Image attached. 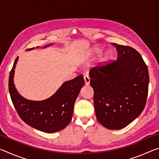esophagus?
I'll list each match as a JSON object with an SVG mask.
<instances>
[{"label":"esophagus","instance_id":"obj_1","mask_svg":"<svg viewBox=\"0 0 159 159\" xmlns=\"http://www.w3.org/2000/svg\"><path fill=\"white\" fill-rule=\"evenodd\" d=\"M90 78L88 76H87V75H85L84 76V82H85V84L86 85H88L90 84Z\"/></svg>","mask_w":159,"mask_h":159}]
</instances>
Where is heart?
<instances>
[{
    "mask_svg": "<svg viewBox=\"0 0 159 159\" xmlns=\"http://www.w3.org/2000/svg\"><path fill=\"white\" fill-rule=\"evenodd\" d=\"M102 51H103V50H102L101 48L96 47L92 50V54L95 56V57H98V56L101 55ZM112 57H113V52L111 51H109V50L107 51V52L104 54L103 57H102L101 61L102 62H104V63L108 62V61H109L111 60Z\"/></svg>",
    "mask_w": 159,
    "mask_h": 159,
    "instance_id": "heart-1",
    "label": "heart"
}]
</instances>
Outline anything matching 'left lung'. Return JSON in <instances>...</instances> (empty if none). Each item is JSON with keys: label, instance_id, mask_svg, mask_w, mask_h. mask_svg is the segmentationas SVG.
I'll return each mask as SVG.
<instances>
[{"label": "left lung", "instance_id": "left-lung-1", "mask_svg": "<svg viewBox=\"0 0 159 159\" xmlns=\"http://www.w3.org/2000/svg\"><path fill=\"white\" fill-rule=\"evenodd\" d=\"M117 60L90 71L97 119L110 130H119L138 118L146 104L149 72L134 48L113 43Z\"/></svg>", "mask_w": 159, "mask_h": 159}]
</instances>
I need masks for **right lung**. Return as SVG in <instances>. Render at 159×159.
<instances>
[{"mask_svg": "<svg viewBox=\"0 0 159 159\" xmlns=\"http://www.w3.org/2000/svg\"><path fill=\"white\" fill-rule=\"evenodd\" d=\"M33 49L34 48L28 50ZM18 60L19 57L16 58L10 71L8 85L13 105L19 116L26 124L45 133H52L63 130L71 121L75 102L84 85L83 75L63 83L56 93L44 100H30L21 96L15 88L14 75Z\"/></svg>", "mask_w": 159, "mask_h": 159, "instance_id": "right-lung-1", "label": "right lung"}]
</instances>
